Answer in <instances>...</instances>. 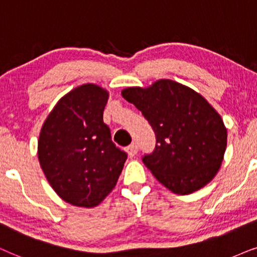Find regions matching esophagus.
I'll list each match as a JSON object with an SVG mask.
<instances>
[{"instance_id":"obj_1","label":"esophagus","mask_w":257,"mask_h":257,"mask_svg":"<svg viewBox=\"0 0 257 257\" xmlns=\"http://www.w3.org/2000/svg\"><path fill=\"white\" fill-rule=\"evenodd\" d=\"M138 150H139V148H138V146H136V143H133V145L126 147V153H128V155L131 157L135 156L136 154H138Z\"/></svg>"}]
</instances>
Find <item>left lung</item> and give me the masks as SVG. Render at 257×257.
Here are the masks:
<instances>
[{"instance_id": "left-lung-1", "label": "left lung", "mask_w": 257, "mask_h": 257, "mask_svg": "<svg viewBox=\"0 0 257 257\" xmlns=\"http://www.w3.org/2000/svg\"><path fill=\"white\" fill-rule=\"evenodd\" d=\"M121 94L155 132V150L143 163L161 184L188 195L216 176L227 148V128L202 95L168 78L146 88L128 87Z\"/></svg>"}]
</instances>
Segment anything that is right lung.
Here are the masks:
<instances>
[{
  "mask_svg": "<svg viewBox=\"0 0 257 257\" xmlns=\"http://www.w3.org/2000/svg\"><path fill=\"white\" fill-rule=\"evenodd\" d=\"M109 91L84 83L55 104L41 128L37 157L55 193L76 207H97L114 189L126 154L103 122Z\"/></svg>",
  "mask_w": 257,
  "mask_h": 257,
  "instance_id": "1",
  "label": "right lung"
}]
</instances>
